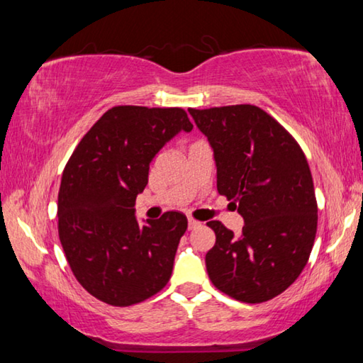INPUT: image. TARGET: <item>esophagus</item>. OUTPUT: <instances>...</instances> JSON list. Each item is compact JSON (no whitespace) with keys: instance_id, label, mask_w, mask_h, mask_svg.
Returning a JSON list of instances; mask_svg holds the SVG:
<instances>
[{"instance_id":"esophagus-1","label":"esophagus","mask_w":363,"mask_h":363,"mask_svg":"<svg viewBox=\"0 0 363 363\" xmlns=\"http://www.w3.org/2000/svg\"><path fill=\"white\" fill-rule=\"evenodd\" d=\"M199 225H200L199 220H195L194 218H189V229H190V230L195 229V227H199Z\"/></svg>"}]
</instances>
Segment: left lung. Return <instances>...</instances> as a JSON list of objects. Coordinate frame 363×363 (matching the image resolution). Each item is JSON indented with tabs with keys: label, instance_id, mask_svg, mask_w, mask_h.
I'll list each match as a JSON object with an SVG mask.
<instances>
[{
	"label": "left lung",
	"instance_id": "left-lung-1",
	"mask_svg": "<svg viewBox=\"0 0 363 363\" xmlns=\"http://www.w3.org/2000/svg\"><path fill=\"white\" fill-rule=\"evenodd\" d=\"M210 140L218 192L237 205L238 235L206 223L216 243L206 270L219 291L257 304L284 293L309 259L317 233V200L303 149L280 123L250 104L189 108Z\"/></svg>",
	"mask_w": 363,
	"mask_h": 363
}]
</instances>
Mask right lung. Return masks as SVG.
Instances as JSON below:
<instances>
[{
    "mask_svg": "<svg viewBox=\"0 0 363 363\" xmlns=\"http://www.w3.org/2000/svg\"><path fill=\"white\" fill-rule=\"evenodd\" d=\"M192 128L179 107L116 106L67 162L57 196L59 238L79 285L102 303H143L169 281L187 218L167 211L139 225L134 205L149 181L152 158Z\"/></svg>",
    "mask_w": 363,
    "mask_h": 363,
    "instance_id": "add662e5",
    "label": "right lung"
}]
</instances>
